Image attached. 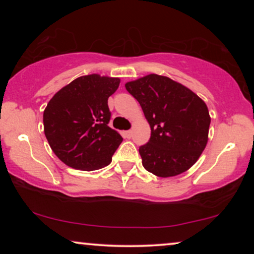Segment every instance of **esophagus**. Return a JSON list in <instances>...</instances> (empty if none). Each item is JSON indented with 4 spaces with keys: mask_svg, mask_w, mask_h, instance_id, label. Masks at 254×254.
<instances>
[{
    "mask_svg": "<svg viewBox=\"0 0 254 254\" xmlns=\"http://www.w3.org/2000/svg\"><path fill=\"white\" fill-rule=\"evenodd\" d=\"M124 136L126 137V138H130L131 136H133V131H131V130L124 131Z\"/></svg>",
    "mask_w": 254,
    "mask_h": 254,
    "instance_id": "esophagus-1",
    "label": "esophagus"
}]
</instances>
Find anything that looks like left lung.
I'll list each match as a JSON object with an SVG mask.
<instances>
[{
    "instance_id": "1",
    "label": "left lung",
    "mask_w": 254,
    "mask_h": 254,
    "mask_svg": "<svg viewBox=\"0 0 254 254\" xmlns=\"http://www.w3.org/2000/svg\"><path fill=\"white\" fill-rule=\"evenodd\" d=\"M125 86L140 103L151 128L150 140L138 149L144 169L162 178L187 171L208 142L206 103L166 76L150 74Z\"/></svg>"
}]
</instances>
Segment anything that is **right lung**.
<instances>
[{"instance_id": "right-lung-1", "label": "right lung", "mask_w": 254, "mask_h": 254, "mask_svg": "<svg viewBox=\"0 0 254 254\" xmlns=\"http://www.w3.org/2000/svg\"><path fill=\"white\" fill-rule=\"evenodd\" d=\"M120 79L81 76L55 93L44 111V131L52 150L65 165L93 171L109 165L123 137L109 127L107 99Z\"/></svg>"}]
</instances>
